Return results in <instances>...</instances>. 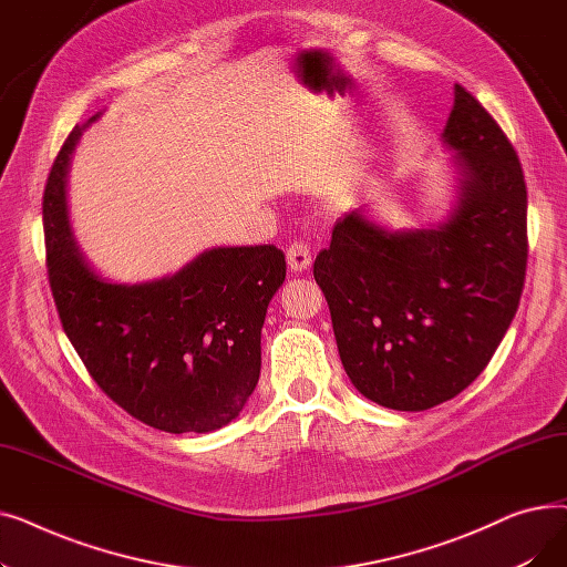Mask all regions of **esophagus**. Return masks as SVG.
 <instances>
[{"mask_svg":"<svg viewBox=\"0 0 567 567\" xmlns=\"http://www.w3.org/2000/svg\"><path fill=\"white\" fill-rule=\"evenodd\" d=\"M287 264L293 274H301V271H308V266L312 264V255H310V248L308 244L303 241H296L287 248Z\"/></svg>","mask_w":567,"mask_h":567,"instance_id":"1","label":"esophagus"}]
</instances>
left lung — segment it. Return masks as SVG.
<instances>
[{
	"label": "left lung",
	"mask_w": 567,
	"mask_h": 567,
	"mask_svg": "<svg viewBox=\"0 0 567 567\" xmlns=\"http://www.w3.org/2000/svg\"><path fill=\"white\" fill-rule=\"evenodd\" d=\"M455 202L393 229L359 204L315 259L347 377L368 400L425 411L475 381L515 319L526 276V184L513 144L462 84L441 133Z\"/></svg>",
	"instance_id": "1"
}]
</instances>
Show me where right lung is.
<instances>
[{
	"label": "right lung",
	"mask_w": 567,
	"mask_h": 567,
	"mask_svg": "<svg viewBox=\"0 0 567 567\" xmlns=\"http://www.w3.org/2000/svg\"><path fill=\"white\" fill-rule=\"evenodd\" d=\"M86 124L59 152L43 195L48 276L64 331L89 374L133 419L204 434L244 411L261 370V326L285 282L276 246H216L146 282L103 278L80 250L66 184Z\"/></svg>",
	"instance_id": "1"
}]
</instances>
